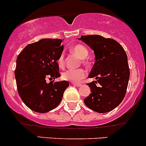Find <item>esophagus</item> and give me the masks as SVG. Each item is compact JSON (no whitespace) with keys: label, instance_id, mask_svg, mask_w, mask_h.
I'll use <instances>...</instances> for the list:
<instances>
[{"label":"esophagus","instance_id":"1","mask_svg":"<svg viewBox=\"0 0 146 146\" xmlns=\"http://www.w3.org/2000/svg\"><path fill=\"white\" fill-rule=\"evenodd\" d=\"M72 85H73V86H75L80 87V86H82V84H80V83H72Z\"/></svg>","mask_w":146,"mask_h":146}]
</instances>
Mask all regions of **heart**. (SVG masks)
Here are the masks:
<instances>
[{"label":"heart","instance_id":"heart-1","mask_svg":"<svg viewBox=\"0 0 146 146\" xmlns=\"http://www.w3.org/2000/svg\"><path fill=\"white\" fill-rule=\"evenodd\" d=\"M71 51L76 55L82 58L83 62L86 63L85 58L88 56V51L86 48L82 44L74 45L71 48ZM58 66L60 67H62L64 64V53H61L58 57L57 60ZM86 76V72L83 69H76V70H67L62 73V78L64 80L69 81L72 82H79L84 79Z\"/></svg>","mask_w":146,"mask_h":146}]
</instances>
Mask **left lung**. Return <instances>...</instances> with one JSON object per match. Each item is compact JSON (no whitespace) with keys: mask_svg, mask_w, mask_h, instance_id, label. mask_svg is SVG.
Here are the masks:
<instances>
[{"mask_svg":"<svg viewBox=\"0 0 146 146\" xmlns=\"http://www.w3.org/2000/svg\"><path fill=\"white\" fill-rule=\"evenodd\" d=\"M79 39L91 47L96 59L88 77L96 81L87 84L91 94L84 103L98 113L110 112L121 103L127 92L130 72L125 50L115 40L100 35L82 36Z\"/></svg>","mask_w":146,"mask_h":146,"instance_id":"left-lung-1","label":"left lung"}]
</instances>
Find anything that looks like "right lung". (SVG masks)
I'll list each match as a JSON object with an SVG mask.
<instances>
[{"mask_svg":"<svg viewBox=\"0 0 146 146\" xmlns=\"http://www.w3.org/2000/svg\"><path fill=\"white\" fill-rule=\"evenodd\" d=\"M62 39L44 38L29 44L17 58L15 76L18 94L29 108L45 113L60 103L67 81L46 82L60 76L57 60L62 52Z\"/></svg>","mask_w":146,"mask_h":146,"instance_id":"obj_1","label":"right lung"}]
</instances>
